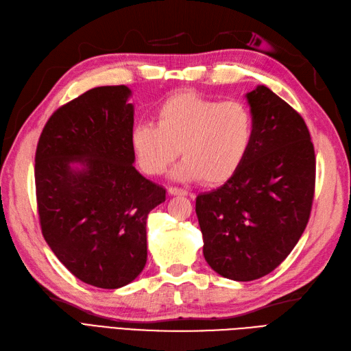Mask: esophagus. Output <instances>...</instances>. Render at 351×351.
<instances>
[{
  "label": "esophagus",
  "instance_id": "34e87169",
  "mask_svg": "<svg viewBox=\"0 0 351 351\" xmlns=\"http://www.w3.org/2000/svg\"><path fill=\"white\" fill-rule=\"evenodd\" d=\"M167 192L171 195H188V191L182 188H176V186H169Z\"/></svg>",
  "mask_w": 351,
  "mask_h": 351
}]
</instances>
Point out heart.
I'll return each mask as SVG.
<instances>
[{"label":"heart","mask_w":351,"mask_h":351,"mask_svg":"<svg viewBox=\"0 0 351 351\" xmlns=\"http://www.w3.org/2000/svg\"><path fill=\"white\" fill-rule=\"evenodd\" d=\"M254 132V115L243 101L180 93L162 101L154 122L137 123L130 143L145 175L165 173L179 153L184 159L173 169L175 179L217 185L239 171Z\"/></svg>","instance_id":"1"}]
</instances>
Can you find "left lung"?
I'll return each instance as SVG.
<instances>
[{
    "label": "left lung",
    "instance_id": "8db88e82",
    "mask_svg": "<svg viewBox=\"0 0 351 351\" xmlns=\"http://www.w3.org/2000/svg\"><path fill=\"white\" fill-rule=\"evenodd\" d=\"M246 99L255 122L251 150L230 179L195 201L206 261L236 281L261 278L285 261L315 194V150L303 118L265 86Z\"/></svg>",
    "mask_w": 351,
    "mask_h": 351
}]
</instances>
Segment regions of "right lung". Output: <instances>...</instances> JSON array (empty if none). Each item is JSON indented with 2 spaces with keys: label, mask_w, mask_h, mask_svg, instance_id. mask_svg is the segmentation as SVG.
Wrapping results in <instances>:
<instances>
[{
  "label": "right lung",
  "mask_w": 351,
  "mask_h": 351,
  "mask_svg": "<svg viewBox=\"0 0 351 351\" xmlns=\"http://www.w3.org/2000/svg\"><path fill=\"white\" fill-rule=\"evenodd\" d=\"M127 86L95 87L56 109L36 149L42 234L73 276L119 289L147 261L145 223L166 189L134 167Z\"/></svg>",
  "instance_id": "obj_1"
}]
</instances>
